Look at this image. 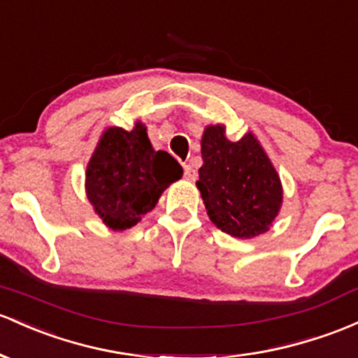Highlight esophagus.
Instances as JSON below:
<instances>
[{
	"instance_id": "obj_1",
	"label": "esophagus",
	"mask_w": 358,
	"mask_h": 358,
	"mask_svg": "<svg viewBox=\"0 0 358 358\" xmlns=\"http://www.w3.org/2000/svg\"><path fill=\"white\" fill-rule=\"evenodd\" d=\"M183 170H185V180H188V182H195V180H197V171L194 170L192 164H185Z\"/></svg>"
}]
</instances>
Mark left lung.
<instances>
[{
  "label": "left lung",
  "instance_id": "1",
  "mask_svg": "<svg viewBox=\"0 0 358 358\" xmlns=\"http://www.w3.org/2000/svg\"><path fill=\"white\" fill-rule=\"evenodd\" d=\"M197 188L207 215L219 229L248 239L266 233L284 199L280 176L251 132L233 143L224 125H207L202 136Z\"/></svg>",
  "mask_w": 358,
  "mask_h": 358
}]
</instances>
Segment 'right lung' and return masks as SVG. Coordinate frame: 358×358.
I'll return each instance as SVG.
<instances>
[{
  "instance_id": "1",
  "label": "right lung",
  "mask_w": 358,
  "mask_h": 358,
  "mask_svg": "<svg viewBox=\"0 0 358 358\" xmlns=\"http://www.w3.org/2000/svg\"><path fill=\"white\" fill-rule=\"evenodd\" d=\"M178 161L155 151L146 125L132 131L110 127L98 141L86 168V195L105 226L124 231L151 212L164 190L182 178Z\"/></svg>"
}]
</instances>
